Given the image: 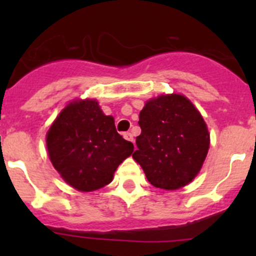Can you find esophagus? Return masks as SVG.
Returning <instances> with one entry per match:
<instances>
[{
	"mask_svg": "<svg viewBox=\"0 0 256 256\" xmlns=\"http://www.w3.org/2000/svg\"><path fill=\"white\" fill-rule=\"evenodd\" d=\"M124 138H125V140H128V141H130V142H134V136H132V134H131V132L124 134Z\"/></svg>",
	"mask_w": 256,
	"mask_h": 256,
	"instance_id": "1",
	"label": "esophagus"
}]
</instances>
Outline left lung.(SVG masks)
Instances as JSON below:
<instances>
[{
    "label": "left lung",
    "mask_w": 256,
    "mask_h": 256,
    "mask_svg": "<svg viewBox=\"0 0 256 256\" xmlns=\"http://www.w3.org/2000/svg\"><path fill=\"white\" fill-rule=\"evenodd\" d=\"M132 157L147 180L174 190L194 180L209 148V132L202 115L186 96L161 95L144 104Z\"/></svg>",
    "instance_id": "8db88e82"
}]
</instances>
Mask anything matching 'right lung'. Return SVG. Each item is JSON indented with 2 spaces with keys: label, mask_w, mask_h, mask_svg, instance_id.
Wrapping results in <instances>:
<instances>
[{
  "label": "right lung",
  "mask_w": 256,
  "mask_h": 256,
  "mask_svg": "<svg viewBox=\"0 0 256 256\" xmlns=\"http://www.w3.org/2000/svg\"><path fill=\"white\" fill-rule=\"evenodd\" d=\"M47 148L54 168L68 184L92 192L112 182L134 144L118 134L114 118L102 112L96 100L86 99L62 110L47 132Z\"/></svg>",
  "instance_id": "1"
}]
</instances>
